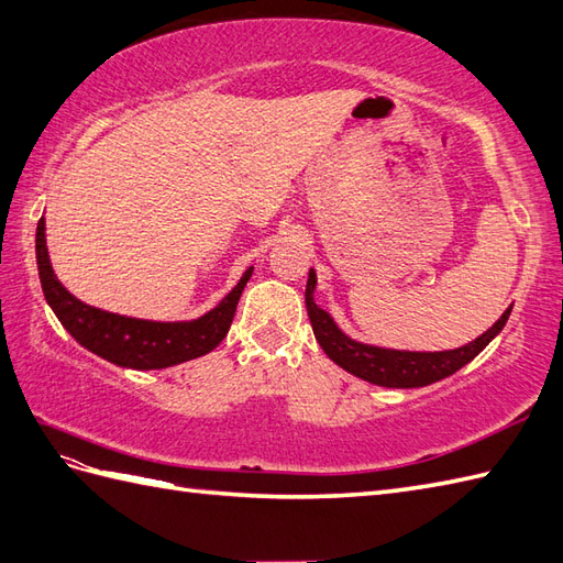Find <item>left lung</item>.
Wrapping results in <instances>:
<instances>
[{"label":"left lung","instance_id":"obj_1","mask_svg":"<svg viewBox=\"0 0 563 563\" xmlns=\"http://www.w3.org/2000/svg\"><path fill=\"white\" fill-rule=\"evenodd\" d=\"M314 289H318V274H314V269L310 267L308 284H306V308H308V318L312 324L314 339H318L322 351L339 367H344L346 373L369 382V385L391 387V389L428 387L432 382H440L449 375H454L456 369L468 365L475 355L501 332L514 308V306L506 308L501 318L492 324L487 332L473 339L471 344H463L461 349L401 351V349L363 344V341L351 339L344 329L334 322L332 314L314 303Z\"/></svg>","mask_w":563,"mask_h":563}]
</instances>
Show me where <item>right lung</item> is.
I'll use <instances>...</instances> for the list:
<instances>
[{
  "instance_id": "obj_1",
  "label": "right lung",
  "mask_w": 563,
  "mask_h": 563,
  "mask_svg": "<svg viewBox=\"0 0 563 563\" xmlns=\"http://www.w3.org/2000/svg\"><path fill=\"white\" fill-rule=\"evenodd\" d=\"M35 257L47 306L57 314L66 332L90 353L119 367L131 369L172 367L200 358V355L217 349L229 332L231 320L236 314L239 298L253 274V267L245 269L234 289L219 300L212 310L200 314V318L159 322L107 312L102 308L84 303V300L68 291L52 269L45 217H40L35 231Z\"/></svg>"
}]
</instances>
